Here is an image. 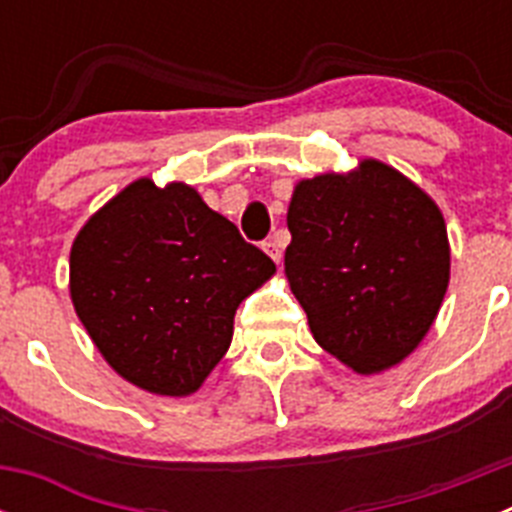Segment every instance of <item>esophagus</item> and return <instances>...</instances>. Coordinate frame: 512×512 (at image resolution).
I'll list each match as a JSON object with an SVG mask.
<instances>
[{
	"label": "esophagus",
	"instance_id": "34e87169",
	"mask_svg": "<svg viewBox=\"0 0 512 512\" xmlns=\"http://www.w3.org/2000/svg\"><path fill=\"white\" fill-rule=\"evenodd\" d=\"M264 251H266V256L274 261V264H279V261H282V243H279L277 238H269V241L264 243Z\"/></svg>",
	"mask_w": 512,
	"mask_h": 512
}]
</instances>
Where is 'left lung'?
<instances>
[{"mask_svg": "<svg viewBox=\"0 0 512 512\" xmlns=\"http://www.w3.org/2000/svg\"><path fill=\"white\" fill-rule=\"evenodd\" d=\"M284 253L312 338L356 374L408 359L449 289L446 220L431 194L377 158L295 184Z\"/></svg>", "mask_w": 512, "mask_h": 512, "instance_id": "obj_1", "label": "left lung"}]
</instances>
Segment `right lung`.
Segmentation results:
<instances>
[{
    "label": "right lung",
    "mask_w": 512,
    "mask_h": 512,
    "mask_svg": "<svg viewBox=\"0 0 512 512\" xmlns=\"http://www.w3.org/2000/svg\"><path fill=\"white\" fill-rule=\"evenodd\" d=\"M274 261L184 182L143 176L76 233L69 292L104 361L151 395L187 397L233 341L235 310Z\"/></svg>",
    "instance_id": "right-lung-1"
}]
</instances>
